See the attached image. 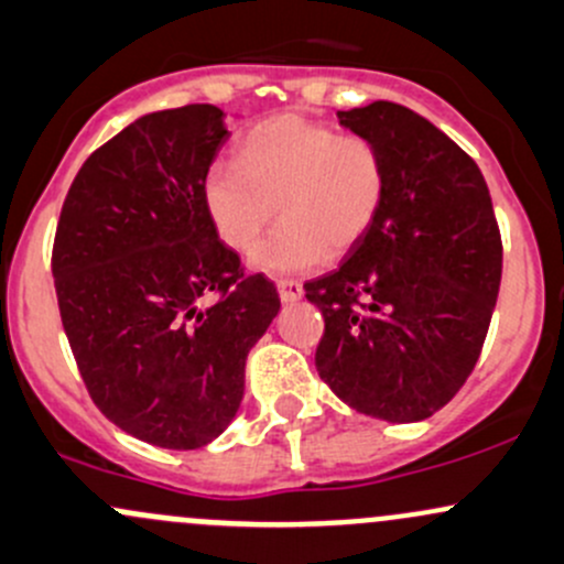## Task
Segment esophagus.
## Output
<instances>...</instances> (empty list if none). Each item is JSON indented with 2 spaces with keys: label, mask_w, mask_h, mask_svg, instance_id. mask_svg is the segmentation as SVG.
Segmentation results:
<instances>
[{
  "label": "esophagus",
  "mask_w": 564,
  "mask_h": 564,
  "mask_svg": "<svg viewBox=\"0 0 564 564\" xmlns=\"http://www.w3.org/2000/svg\"><path fill=\"white\" fill-rule=\"evenodd\" d=\"M278 294H281V302H297L302 300V283L292 281V278H281L278 281Z\"/></svg>",
  "instance_id": "esophagus-1"
}]
</instances>
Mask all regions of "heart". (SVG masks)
<instances>
[{
	"instance_id": "b5f03b06",
	"label": "heart",
	"mask_w": 564,
	"mask_h": 564,
	"mask_svg": "<svg viewBox=\"0 0 564 564\" xmlns=\"http://www.w3.org/2000/svg\"><path fill=\"white\" fill-rule=\"evenodd\" d=\"M387 199L381 148L359 134L283 112L246 134L235 162H216L203 181V203L213 229L232 251H253V270L283 275L354 251Z\"/></svg>"
}]
</instances>
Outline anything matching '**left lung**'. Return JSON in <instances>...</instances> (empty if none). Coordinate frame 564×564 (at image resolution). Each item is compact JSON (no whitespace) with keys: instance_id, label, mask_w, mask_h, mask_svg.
<instances>
[{"instance_id":"obj_1","label":"left lung","mask_w":564,"mask_h":564,"mask_svg":"<svg viewBox=\"0 0 564 564\" xmlns=\"http://www.w3.org/2000/svg\"><path fill=\"white\" fill-rule=\"evenodd\" d=\"M376 142L387 199L335 272L305 283L322 311V381L383 422L430 419L465 387L489 332L502 240L478 164L419 112L394 102L340 110Z\"/></svg>"}]
</instances>
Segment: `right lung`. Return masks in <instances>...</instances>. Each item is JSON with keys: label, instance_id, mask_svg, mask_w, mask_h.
<instances>
[{"label": "right lung", "instance_id": "right-lung-1", "mask_svg": "<svg viewBox=\"0 0 564 564\" xmlns=\"http://www.w3.org/2000/svg\"><path fill=\"white\" fill-rule=\"evenodd\" d=\"M227 140L216 105L138 118L83 162L53 240L58 313L94 405L175 452L227 430L248 351L281 311L207 218L203 181Z\"/></svg>", "mask_w": 564, "mask_h": 564}]
</instances>
